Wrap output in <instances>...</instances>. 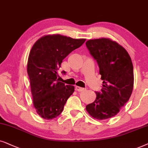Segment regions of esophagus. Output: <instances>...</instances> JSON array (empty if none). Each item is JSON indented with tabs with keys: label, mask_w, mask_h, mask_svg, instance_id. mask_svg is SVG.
<instances>
[{
	"label": "esophagus",
	"mask_w": 148,
	"mask_h": 148,
	"mask_svg": "<svg viewBox=\"0 0 148 148\" xmlns=\"http://www.w3.org/2000/svg\"><path fill=\"white\" fill-rule=\"evenodd\" d=\"M75 88H76V90H78V91H82V90H86L85 88L80 87V86H76Z\"/></svg>",
	"instance_id": "obj_1"
}]
</instances>
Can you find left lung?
<instances>
[{
    "label": "left lung",
    "instance_id": "obj_1",
    "mask_svg": "<svg viewBox=\"0 0 148 148\" xmlns=\"http://www.w3.org/2000/svg\"><path fill=\"white\" fill-rule=\"evenodd\" d=\"M86 46L97 62L103 80L101 92H96L95 100L86 106V110L95 119H110L119 113L133 92L131 59L124 47L110 38L88 40Z\"/></svg>",
    "mask_w": 148,
    "mask_h": 148
}]
</instances>
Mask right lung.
Returning <instances> with one entry per match:
<instances>
[{
    "label": "right lung",
    "mask_w": 148,
    "mask_h": 148,
    "mask_svg": "<svg viewBox=\"0 0 148 148\" xmlns=\"http://www.w3.org/2000/svg\"><path fill=\"white\" fill-rule=\"evenodd\" d=\"M85 40L60 34L47 35L39 38L32 47L27 72L33 105L42 119L51 120L58 116L74 92V86L65 85L59 81L57 72L63 60ZM62 73L66 74V72Z\"/></svg>",
    "instance_id": "obj_1"
}]
</instances>
